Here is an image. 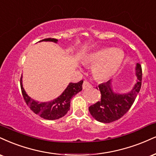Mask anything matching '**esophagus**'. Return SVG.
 I'll use <instances>...</instances> for the list:
<instances>
[{
	"label": "esophagus",
	"instance_id": "obj_1",
	"mask_svg": "<svg viewBox=\"0 0 156 156\" xmlns=\"http://www.w3.org/2000/svg\"><path fill=\"white\" fill-rule=\"evenodd\" d=\"M91 87V84L89 83L87 80H84L83 83V89H89V88Z\"/></svg>",
	"mask_w": 156,
	"mask_h": 156
}]
</instances>
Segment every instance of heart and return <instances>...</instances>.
<instances>
[{"instance_id": "heart-1", "label": "heart", "mask_w": 156, "mask_h": 156, "mask_svg": "<svg viewBox=\"0 0 156 156\" xmlns=\"http://www.w3.org/2000/svg\"><path fill=\"white\" fill-rule=\"evenodd\" d=\"M124 53L120 48L105 47L84 56V62L93 67L94 78L105 81L112 78L121 67Z\"/></svg>"}]
</instances>
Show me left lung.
<instances>
[{"label":"left lung","instance_id":"1","mask_svg":"<svg viewBox=\"0 0 156 156\" xmlns=\"http://www.w3.org/2000/svg\"><path fill=\"white\" fill-rule=\"evenodd\" d=\"M135 75L136 83L126 93H118L114 91L112 80L99 85L101 100L89 108L94 119L101 123H108L121 119L128 112L141 89L142 67L140 63L136 64Z\"/></svg>","mask_w":156,"mask_h":156}]
</instances>
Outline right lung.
<instances>
[{"label":"right lung","mask_w":156,"mask_h":156,"mask_svg":"<svg viewBox=\"0 0 156 156\" xmlns=\"http://www.w3.org/2000/svg\"><path fill=\"white\" fill-rule=\"evenodd\" d=\"M43 41L54 42L55 44L58 43L57 39L54 38H46L39 42ZM83 82V80H80L76 83H70L59 97L48 102H38L28 96L23 87L22 76L20 80V85L24 101L32 111L44 119L57 120L65 116L69 111L71 99L81 91Z\"/></svg>","instance_id":"add662e5"}]
</instances>
